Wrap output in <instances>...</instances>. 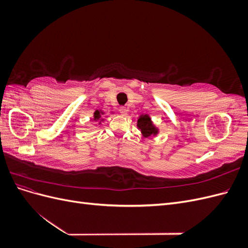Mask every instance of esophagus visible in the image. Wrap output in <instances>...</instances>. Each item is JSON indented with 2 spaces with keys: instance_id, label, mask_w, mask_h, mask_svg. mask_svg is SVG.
I'll use <instances>...</instances> for the list:
<instances>
[{
  "instance_id": "1",
  "label": "esophagus",
  "mask_w": 248,
  "mask_h": 248,
  "mask_svg": "<svg viewBox=\"0 0 248 248\" xmlns=\"http://www.w3.org/2000/svg\"><path fill=\"white\" fill-rule=\"evenodd\" d=\"M120 112H121V115L122 116H126L127 115V110H126V108H124V107H121L120 108Z\"/></svg>"
}]
</instances>
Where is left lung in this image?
Here are the masks:
<instances>
[{
    "mask_svg": "<svg viewBox=\"0 0 248 248\" xmlns=\"http://www.w3.org/2000/svg\"><path fill=\"white\" fill-rule=\"evenodd\" d=\"M138 126L140 129L141 133L144 134L145 137H150L152 134H156L157 130L155 129V127L153 126L151 119L148 115H141L139 120H138Z\"/></svg>",
    "mask_w": 248,
    "mask_h": 248,
    "instance_id": "left-lung-1",
    "label": "left lung"
}]
</instances>
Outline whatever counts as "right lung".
Instances as JSON below:
<instances>
[{
	"mask_svg": "<svg viewBox=\"0 0 248 248\" xmlns=\"http://www.w3.org/2000/svg\"><path fill=\"white\" fill-rule=\"evenodd\" d=\"M101 111H99V110H96L95 112H94V119L95 120H99L100 119V117H101Z\"/></svg>",
	"mask_w": 248,
	"mask_h": 248,
	"instance_id": "obj_1",
	"label": "right lung"
}]
</instances>
